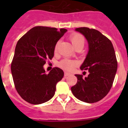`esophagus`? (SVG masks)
I'll use <instances>...</instances> for the list:
<instances>
[{
    "label": "esophagus",
    "instance_id": "34e87169",
    "mask_svg": "<svg viewBox=\"0 0 128 128\" xmlns=\"http://www.w3.org/2000/svg\"><path fill=\"white\" fill-rule=\"evenodd\" d=\"M70 73H68V72H65V73H64V76H65V77H66L70 75Z\"/></svg>",
    "mask_w": 128,
    "mask_h": 128
}]
</instances>
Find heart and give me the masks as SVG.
<instances>
[{"label":"heart","mask_w":128,"mask_h":128,"mask_svg":"<svg viewBox=\"0 0 128 128\" xmlns=\"http://www.w3.org/2000/svg\"><path fill=\"white\" fill-rule=\"evenodd\" d=\"M70 40L71 43H72V46H74V48H76L79 47L83 48L85 44V39L84 37L82 34L80 33H72L70 36ZM60 44V42H58L56 43V46H55V52L57 51L58 47ZM78 65V62L75 60H70L68 59H64L62 61H61L59 63L58 65L60 67L66 70H72L76 66Z\"/></svg>","instance_id":"obj_1"}]
</instances>
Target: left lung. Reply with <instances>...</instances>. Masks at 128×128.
<instances>
[{"label":"left lung","instance_id":"1","mask_svg":"<svg viewBox=\"0 0 128 128\" xmlns=\"http://www.w3.org/2000/svg\"><path fill=\"white\" fill-rule=\"evenodd\" d=\"M86 38L89 50L81 70H88V76L83 78L76 74V84L71 87L79 100L94 103L103 99L113 85L117 69V61L112 43L99 30L88 28L76 29Z\"/></svg>","mask_w":128,"mask_h":128}]
</instances>
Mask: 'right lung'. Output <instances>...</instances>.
<instances>
[{
    "label": "right lung",
    "mask_w": 128,
    "mask_h": 128,
    "mask_svg": "<svg viewBox=\"0 0 128 128\" xmlns=\"http://www.w3.org/2000/svg\"><path fill=\"white\" fill-rule=\"evenodd\" d=\"M55 28L36 26L18 41L11 70L15 88L28 102L40 104L50 100L64 72L53 68L48 74L44 68L47 59L54 56L56 43L66 32Z\"/></svg>",
    "instance_id": "obj_1"
}]
</instances>
